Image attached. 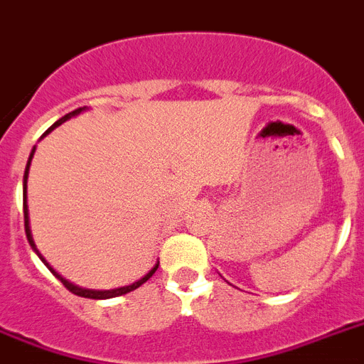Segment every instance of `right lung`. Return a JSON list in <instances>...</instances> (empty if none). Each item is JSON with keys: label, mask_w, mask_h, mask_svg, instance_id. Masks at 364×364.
I'll return each mask as SVG.
<instances>
[{"label": "right lung", "mask_w": 364, "mask_h": 364, "mask_svg": "<svg viewBox=\"0 0 364 364\" xmlns=\"http://www.w3.org/2000/svg\"><path fill=\"white\" fill-rule=\"evenodd\" d=\"M83 111H87V107H81V109H75V111L68 112V114H64L63 118H60V120H57V122H55V124L51 125L50 129L46 131V133H44V135L41 136V139H44L46 135H50V133H51V131L55 129V127H59L60 124H64V122H66V120H70V118H72V116H77V114H81V112H83ZM35 151H36V146H33L31 154H29V159H27V166H26V172H23V220H26V235H27V240H29V244H31L33 252H35L36 255H38V257H41V261L44 262L46 267L50 268V272H51V274H53V276L57 277V279H59L60 283H63V285L66 287V289H68L70 292H73V294L81 296V298H92V300H109V298H116V296L127 294V292H131V291H135V289H139V287L142 285V283H146V281H148L149 277L154 276V274H155V270H157V268H159V261L155 262V264H154V268H151V270H149L148 274H146V276H142V277H140L139 281H135V283H131V285L118 287V289H109V291H96V289H83V287H79V285H73V283H70L68 279H64V277L60 276L59 272H55V270H53V267H51L50 262L46 261V259H44V255H42V253L38 252V248H36L35 240H33V233H31V224H29V207H27V177H29V168H31V161H33V155H35Z\"/></svg>", "instance_id": "obj_1"}]
</instances>
